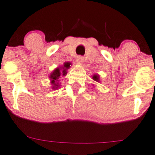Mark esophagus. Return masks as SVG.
<instances>
[{"label": "esophagus", "instance_id": "1", "mask_svg": "<svg viewBox=\"0 0 155 155\" xmlns=\"http://www.w3.org/2000/svg\"><path fill=\"white\" fill-rule=\"evenodd\" d=\"M76 62L79 64H82L84 62V58L82 56H78L77 58H76Z\"/></svg>", "mask_w": 155, "mask_h": 155}]
</instances>
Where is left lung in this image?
Instances as JSON below:
<instances>
[{"instance_id":"left-lung-1","label":"left lung","mask_w":155,"mask_h":155,"mask_svg":"<svg viewBox=\"0 0 155 155\" xmlns=\"http://www.w3.org/2000/svg\"><path fill=\"white\" fill-rule=\"evenodd\" d=\"M92 79L97 82H101V80H100V76L98 74H94L93 76H92ZM93 85L94 86V84H93Z\"/></svg>"}]
</instances>
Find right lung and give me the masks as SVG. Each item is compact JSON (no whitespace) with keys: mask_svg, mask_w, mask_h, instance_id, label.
Listing matches in <instances>:
<instances>
[{"mask_svg":"<svg viewBox=\"0 0 155 155\" xmlns=\"http://www.w3.org/2000/svg\"><path fill=\"white\" fill-rule=\"evenodd\" d=\"M71 63L70 62H65L63 64V66H60L58 68H55L51 73H50L49 80L50 83L51 85V88L53 90H57L58 88L60 87V84H59V78L61 76H65L68 73L67 70L70 68Z\"/></svg>","mask_w":155,"mask_h":155,"instance_id":"1","label":"right lung"}]
</instances>
